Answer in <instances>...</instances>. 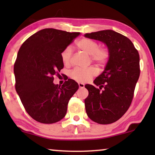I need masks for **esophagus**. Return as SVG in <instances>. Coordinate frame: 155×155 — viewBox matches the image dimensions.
<instances>
[{
	"mask_svg": "<svg viewBox=\"0 0 155 155\" xmlns=\"http://www.w3.org/2000/svg\"><path fill=\"white\" fill-rule=\"evenodd\" d=\"M78 87H79L80 88H83L84 87H85V85H84L83 83H78Z\"/></svg>",
	"mask_w": 155,
	"mask_h": 155,
	"instance_id": "1",
	"label": "esophagus"
}]
</instances>
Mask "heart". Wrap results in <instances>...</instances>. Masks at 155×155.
Returning <instances> with one entry per match:
<instances>
[{
	"mask_svg": "<svg viewBox=\"0 0 155 155\" xmlns=\"http://www.w3.org/2000/svg\"><path fill=\"white\" fill-rule=\"evenodd\" d=\"M77 48L81 51L90 55L91 61L99 67H103L108 63L110 58V52L107 48L99 47L97 41L89 38H83L77 44ZM62 61L65 65H70L72 60V50L68 46L63 50L61 53ZM98 70L95 67H90L86 69L74 68L69 72V76L72 79L81 83H86L95 76Z\"/></svg>",
	"mask_w": 155,
	"mask_h": 155,
	"instance_id": "1",
	"label": "heart"
}]
</instances>
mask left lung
I'll return each instance as SVG.
<instances>
[{
  "label": "left lung",
  "instance_id": "left-lung-1",
  "mask_svg": "<svg viewBox=\"0 0 155 155\" xmlns=\"http://www.w3.org/2000/svg\"><path fill=\"white\" fill-rule=\"evenodd\" d=\"M86 38L103 41L110 52L104 71L94 80L99 88L85 85L87 116L101 124L116 122L129 108L140 74V54L129 39L112 30L85 33Z\"/></svg>",
  "mask_w": 155,
  "mask_h": 155
}]
</instances>
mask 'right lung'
<instances>
[{
  "mask_svg": "<svg viewBox=\"0 0 155 155\" xmlns=\"http://www.w3.org/2000/svg\"><path fill=\"white\" fill-rule=\"evenodd\" d=\"M79 34L44 28L30 36L18 51L14 68L15 88L26 111L37 122L52 124L66 114L78 85L70 78L61 86L54 85V76L64 68L63 50Z\"/></svg>",
  "mask_w": 155,
  "mask_h": 155,
  "instance_id": "obj_1",
  "label": "right lung"
}]
</instances>
